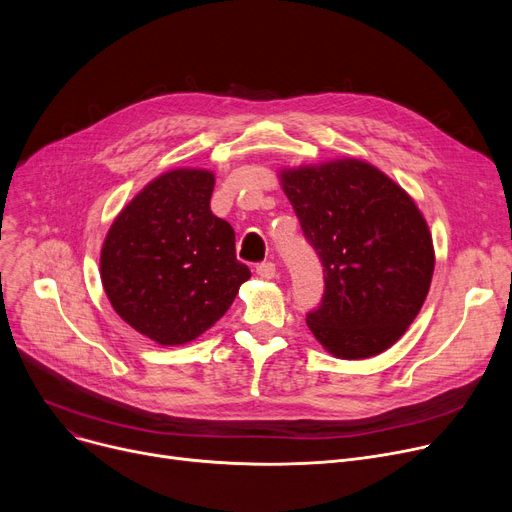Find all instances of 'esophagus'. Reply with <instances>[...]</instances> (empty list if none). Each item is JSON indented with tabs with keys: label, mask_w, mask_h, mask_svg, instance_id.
I'll return each mask as SVG.
<instances>
[{
	"label": "esophagus",
	"mask_w": 512,
	"mask_h": 512,
	"mask_svg": "<svg viewBox=\"0 0 512 512\" xmlns=\"http://www.w3.org/2000/svg\"><path fill=\"white\" fill-rule=\"evenodd\" d=\"M257 274H259L261 278H265V280H272V278H276V274H278V267H276V263H272V261H263V263L257 265Z\"/></svg>",
	"instance_id": "34e87169"
}]
</instances>
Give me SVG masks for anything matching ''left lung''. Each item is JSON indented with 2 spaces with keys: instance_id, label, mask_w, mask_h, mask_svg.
<instances>
[{
  "instance_id": "8db88e82",
  "label": "left lung",
  "mask_w": 512,
  "mask_h": 512,
  "mask_svg": "<svg viewBox=\"0 0 512 512\" xmlns=\"http://www.w3.org/2000/svg\"><path fill=\"white\" fill-rule=\"evenodd\" d=\"M282 186L324 267L309 330L340 359L386 351L411 326L432 284V236L417 205L359 159L282 172Z\"/></svg>"
}]
</instances>
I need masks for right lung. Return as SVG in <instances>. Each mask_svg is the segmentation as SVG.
<instances>
[{
    "label": "right lung",
    "instance_id": "obj_1",
    "mask_svg": "<svg viewBox=\"0 0 512 512\" xmlns=\"http://www.w3.org/2000/svg\"><path fill=\"white\" fill-rule=\"evenodd\" d=\"M211 193L205 170L159 176L122 209L103 242L107 299L128 326L164 346L211 328L251 278L236 259L232 226L211 213Z\"/></svg>",
    "mask_w": 512,
    "mask_h": 512
}]
</instances>
